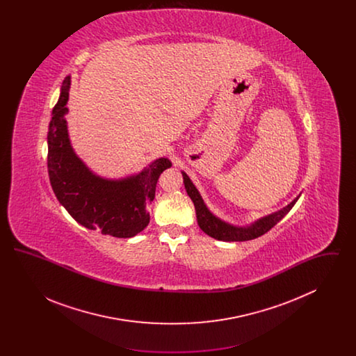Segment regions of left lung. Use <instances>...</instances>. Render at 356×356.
Segmentation results:
<instances>
[{"mask_svg": "<svg viewBox=\"0 0 356 356\" xmlns=\"http://www.w3.org/2000/svg\"><path fill=\"white\" fill-rule=\"evenodd\" d=\"M181 173H183V179H184L186 193L195 204L199 227L208 236L222 240V241H245V240H252V238L267 234L272 227H275L279 221L287 215L288 212L291 211V208L295 205V203L299 199V196H298L292 203L288 204L286 208H283V209H280V211H277L272 215H268V216H266L260 220L254 221V224L250 225V227H235V225L227 224L225 221L220 220L216 216H213L208 211V208L205 207L199 191L196 189V186H193V183L189 180L186 173H184V172H181Z\"/></svg>", "mask_w": 356, "mask_h": 356, "instance_id": "left-lung-1", "label": "left lung"}]
</instances>
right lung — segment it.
Here are the masks:
<instances>
[{
  "mask_svg": "<svg viewBox=\"0 0 356 356\" xmlns=\"http://www.w3.org/2000/svg\"><path fill=\"white\" fill-rule=\"evenodd\" d=\"M70 77L61 86V95L51 111L48 132V172L53 192L69 215L88 229L102 235L132 237L149 222L147 207L152 203L156 184L168 159H157L148 168L124 180H105L85 167L70 147L65 115Z\"/></svg>",
  "mask_w": 356,
  "mask_h": 356,
  "instance_id": "obj_1",
  "label": "right lung"
}]
</instances>
